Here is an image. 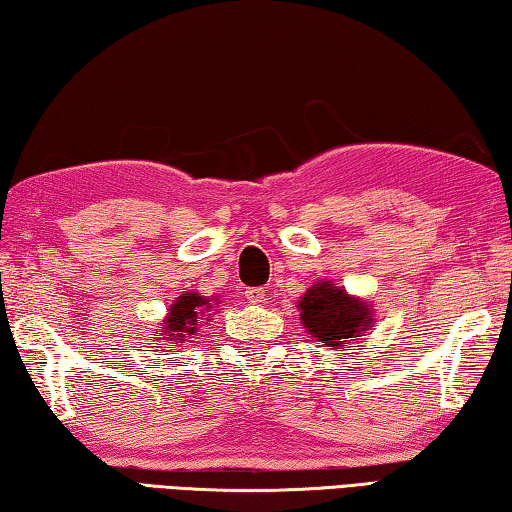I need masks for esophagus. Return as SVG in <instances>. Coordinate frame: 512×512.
Returning <instances> with one entry per match:
<instances>
[{"mask_svg":"<svg viewBox=\"0 0 512 512\" xmlns=\"http://www.w3.org/2000/svg\"><path fill=\"white\" fill-rule=\"evenodd\" d=\"M246 298H248V302H253V305H257V302L264 300V291L257 289V287H250V289H246Z\"/></svg>","mask_w":512,"mask_h":512,"instance_id":"34e87169","label":"esophagus"}]
</instances>
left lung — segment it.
<instances>
[{"label": "left lung", "instance_id": "1", "mask_svg": "<svg viewBox=\"0 0 512 512\" xmlns=\"http://www.w3.org/2000/svg\"><path fill=\"white\" fill-rule=\"evenodd\" d=\"M300 323L307 334L327 345L329 350H341L345 343L357 341L375 323L372 305L366 300L352 298L343 287L332 282H318L309 287L298 302Z\"/></svg>", "mask_w": 512, "mask_h": 512}]
</instances>
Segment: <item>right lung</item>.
<instances>
[{
    "instance_id": "obj_1",
    "label": "right lung",
    "mask_w": 512,
    "mask_h": 512,
    "mask_svg": "<svg viewBox=\"0 0 512 512\" xmlns=\"http://www.w3.org/2000/svg\"><path fill=\"white\" fill-rule=\"evenodd\" d=\"M212 300L216 298H203L198 296L196 291L183 293V296L173 302L169 309V316L164 318L162 323L164 341L183 343L187 336L196 334L198 323L210 320V314H207V311L212 309ZM214 305H219V302H214ZM205 315L208 316L207 319L204 318Z\"/></svg>"
}]
</instances>
